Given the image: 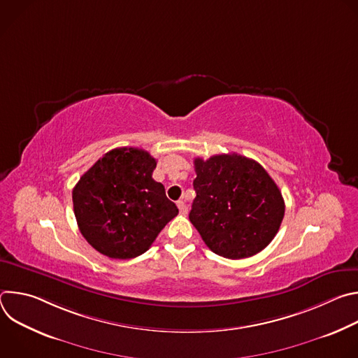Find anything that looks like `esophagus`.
<instances>
[{"instance_id": "1", "label": "esophagus", "mask_w": 358, "mask_h": 358, "mask_svg": "<svg viewBox=\"0 0 358 358\" xmlns=\"http://www.w3.org/2000/svg\"><path fill=\"white\" fill-rule=\"evenodd\" d=\"M177 206H178V210H180V213H181L182 215H185V214L188 213V207H187V203H185L182 199H180V201L177 202Z\"/></svg>"}]
</instances>
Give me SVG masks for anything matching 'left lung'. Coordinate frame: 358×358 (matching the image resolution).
<instances>
[{
    "mask_svg": "<svg viewBox=\"0 0 358 358\" xmlns=\"http://www.w3.org/2000/svg\"><path fill=\"white\" fill-rule=\"evenodd\" d=\"M189 221L220 257L249 258L278 234L285 201L276 182L255 160L236 155L195 159Z\"/></svg>",
    "mask_w": 358,
    "mask_h": 358,
    "instance_id": "8db88e82",
    "label": "left lung"
}]
</instances>
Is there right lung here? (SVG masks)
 <instances>
[{
    "instance_id": "1",
    "label": "right lung",
    "mask_w": 358,
    "mask_h": 358,
    "mask_svg": "<svg viewBox=\"0 0 358 358\" xmlns=\"http://www.w3.org/2000/svg\"><path fill=\"white\" fill-rule=\"evenodd\" d=\"M157 162L134 147L110 150L78 181L73 211L85 239L112 259L144 253L178 214L164 185L152 180Z\"/></svg>"
}]
</instances>
